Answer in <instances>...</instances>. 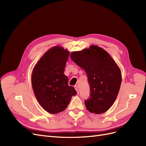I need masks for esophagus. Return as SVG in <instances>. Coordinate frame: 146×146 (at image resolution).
I'll use <instances>...</instances> for the list:
<instances>
[{"instance_id": "obj_1", "label": "esophagus", "mask_w": 146, "mask_h": 146, "mask_svg": "<svg viewBox=\"0 0 146 146\" xmlns=\"http://www.w3.org/2000/svg\"><path fill=\"white\" fill-rule=\"evenodd\" d=\"M74 88H75V90H76V91H77V94H78V86H77V85H76L74 86Z\"/></svg>"}]
</instances>
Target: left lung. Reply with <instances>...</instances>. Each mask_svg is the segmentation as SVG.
Returning a JSON list of instances; mask_svg holds the SVG:
<instances>
[{
    "label": "left lung",
    "mask_w": 146,
    "mask_h": 146,
    "mask_svg": "<svg viewBox=\"0 0 146 146\" xmlns=\"http://www.w3.org/2000/svg\"><path fill=\"white\" fill-rule=\"evenodd\" d=\"M70 58L85 70L90 87V96L85 100L91 113L107 111L115 101L122 82L121 72L108 52L97 46L73 52Z\"/></svg>",
    "instance_id": "obj_1"
}]
</instances>
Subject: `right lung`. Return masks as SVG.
<instances>
[{
	"instance_id": "add662e5",
	"label": "right lung",
	"mask_w": 146,
	"mask_h": 146,
	"mask_svg": "<svg viewBox=\"0 0 146 146\" xmlns=\"http://www.w3.org/2000/svg\"><path fill=\"white\" fill-rule=\"evenodd\" d=\"M69 52L55 46L46 52L34 67L32 88L39 104L51 114L64 111L72 96L77 94L74 88L68 85L64 74Z\"/></svg>"
}]
</instances>
